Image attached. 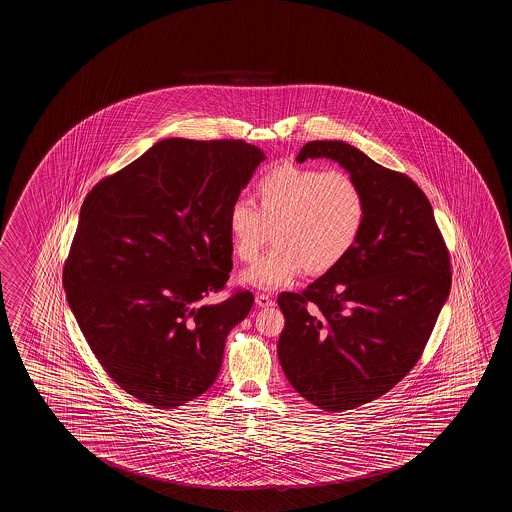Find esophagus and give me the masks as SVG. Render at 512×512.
I'll return each instance as SVG.
<instances>
[{"label": "esophagus", "mask_w": 512, "mask_h": 512, "mask_svg": "<svg viewBox=\"0 0 512 512\" xmlns=\"http://www.w3.org/2000/svg\"><path fill=\"white\" fill-rule=\"evenodd\" d=\"M255 303L259 307H271V305H275V300L269 294L260 293L255 296Z\"/></svg>", "instance_id": "obj_1"}]
</instances>
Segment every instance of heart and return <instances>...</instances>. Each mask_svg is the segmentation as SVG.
Wrapping results in <instances>:
<instances>
[{"label": "heart", "mask_w": 512, "mask_h": 512, "mask_svg": "<svg viewBox=\"0 0 512 512\" xmlns=\"http://www.w3.org/2000/svg\"><path fill=\"white\" fill-rule=\"evenodd\" d=\"M259 205L237 198L228 209L227 227L234 253L257 257L273 230V243L243 282L257 289L293 284L307 269L323 275L341 264L361 237L366 198L361 185L343 171L282 164L255 184Z\"/></svg>", "instance_id": "b5f03b06"}]
</instances>
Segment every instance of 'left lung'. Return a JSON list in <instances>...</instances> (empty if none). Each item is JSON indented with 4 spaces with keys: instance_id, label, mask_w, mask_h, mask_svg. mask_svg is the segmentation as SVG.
Returning <instances> with one entry per match:
<instances>
[{
    "instance_id": "1",
    "label": "left lung",
    "mask_w": 512,
    "mask_h": 512,
    "mask_svg": "<svg viewBox=\"0 0 512 512\" xmlns=\"http://www.w3.org/2000/svg\"><path fill=\"white\" fill-rule=\"evenodd\" d=\"M332 159L361 185L366 221L348 257L302 293H282L278 359L305 400L350 411L393 389L425 350L450 294V255L411 178L343 141H312L296 160Z\"/></svg>"
}]
</instances>
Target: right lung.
I'll list each match as a JSON object with an SVG mask.
<instances>
[{
  "label": "right lung",
  "instance_id": "add662e5",
  "mask_svg": "<svg viewBox=\"0 0 512 512\" xmlns=\"http://www.w3.org/2000/svg\"><path fill=\"white\" fill-rule=\"evenodd\" d=\"M264 151L243 139H164L87 194L62 284L85 341L123 391L157 409L205 393L252 309L225 289L230 205Z\"/></svg>",
  "mask_w": 512,
  "mask_h": 512
}]
</instances>
